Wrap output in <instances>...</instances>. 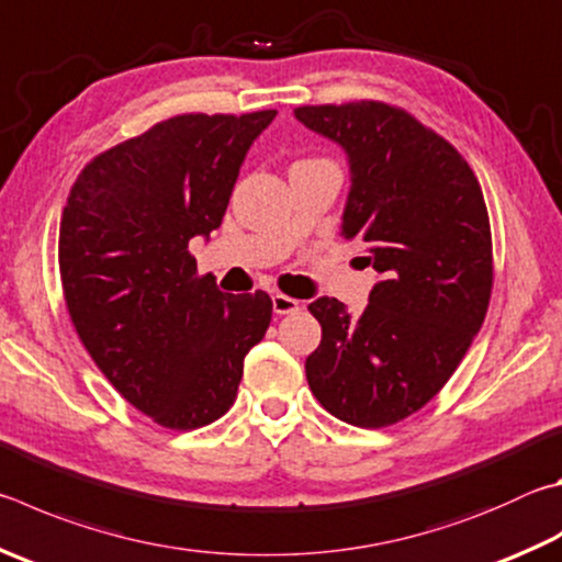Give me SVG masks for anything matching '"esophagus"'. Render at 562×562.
Returning <instances> with one entry per match:
<instances>
[{"instance_id":"34e87169","label":"esophagus","mask_w":562,"mask_h":562,"mask_svg":"<svg viewBox=\"0 0 562 562\" xmlns=\"http://www.w3.org/2000/svg\"><path fill=\"white\" fill-rule=\"evenodd\" d=\"M272 310L274 314H294L300 312V302L288 297V294H272Z\"/></svg>"}]
</instances>
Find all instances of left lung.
I'll use <instances>...</instances> for the list:
<instances>
[{
    "label": "left lung",
    "instance_id": "left-lung-1",
    "mask_svg": "<svg viewBox=\"0 0 562 562\" xmlns=\"http://www.w3.org/2000/svg\"><path fill=\"white\" fill-rule=\"evenodd\" d=\"M349 159L341 236L381 280L351 314L310 304L322 344L304 363L316 401L356 427H385L432 401L464 359L492 294V231L474 171L405 110L361 100L294 110Z\"/></svg>",
    "mask_w": 562,
    "mask_h": 562
}]
</instances>
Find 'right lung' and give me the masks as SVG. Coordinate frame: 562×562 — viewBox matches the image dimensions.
<instances>
[{
	"label": "right lung",
	"instance_id": "add662e5",
	"mask_svg": "<svg viewBox=\"0 0 562 562\" xmlns=\"http://www.w3.org/2000/svg\"><path fill=\"white\" fill-rule=\"evenodd\" d=\"M274 115L159 122L90 161L60 216V282L80 341L117 393L169 430L228 411L243 359L270 326L268 294H226L196 278L189 240L221 226Z\"/></svg>",
	"mask_w": 562,
	"mask_h": 562
}]
</instances>
